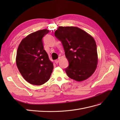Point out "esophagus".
<instances>
[{
  "label": "esophagus",
  "mask_w": 120,
  "mask_h": 120,
  "mask_svg": "<svg viewBox=\"0 0 120 120\" xmlns=\"http://www.w3.org/2000/svg\"><path fill=\"white\" fill-rule=\"evenodd\" d=\"M59 61H60V59H57V60H55V63H56V64H58L59 63Z\"/></svg>",
  "instance_id": "1"
}]
</instances>
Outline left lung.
<instances>
[{
	"mask_svg": "<svg viewBox=\"0 0 120 120\" xmlns=\"http://www.w3.org/2000/svg\"><path fill=\"white\" fill-rule=\"evenodd\" d=\"M54 35L61 42L69 62L65 68L68 77L78 82L90 77L98 64L97 45L94 38L74 26H59Z\"/></svg>",
	"mask_w": 120,
	"mask_h": 120,
	"instance_id": "obj_1",
	"label": "left lung"
}]
</instances>
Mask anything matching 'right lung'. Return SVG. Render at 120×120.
<instances>
[{
  "label": "right lung",
  "instance_id": "right-lung-1",
  "mask_svg": "<svg viewBox=\"0 0 120 120\" xmlns=\"http://www.w3.org/2000/svg\"><path fill=\"white\" fill-rule=\"evenodd\" d=\"M49 30H42L28 35L18 48L16 63L23 78L34 85L48 81L53 69V63L44 49L42 38Z\"/></svg>",
  "mask_w": 120,
  "mask_h": 120
}]
</instances>
